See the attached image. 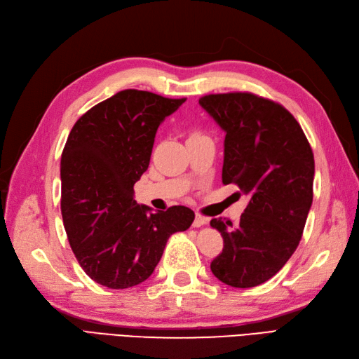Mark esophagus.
<instances>
[{"label":"esophagus","mask_w":359,"mask_h":359,"mask_svg":"<svg viewBox=\"0 0 359 359\" xmlns=\"http://www.w3.org/2000/svg\"><path fill=\"white\" fill-rule=\"evenodd\" d=\"M206 223H208V219H206V217H203V215H201V214H196V217H194L193 226H194V227H201V226H203V224H206Z\"/></svg>","instance_id":"1"}]
</instances>
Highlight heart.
Returning a JSON list of instances; mask_svg holds the SVG:
<instances>
[{
  "label": "heart",
  "mask_w": 359,
  "mask_h": 359,
  "mask_svg": "<svg viewBox=\"0 0 359 359\" xmlns=\"http://www.w3.org/2000/svg\"><path fill=\"white\" fill-rule=\"evenodd\" d=\"M194 135H198V133H194Z\"/></svg>",
  "instance_id": "b5f03b06"
}]
</instances>
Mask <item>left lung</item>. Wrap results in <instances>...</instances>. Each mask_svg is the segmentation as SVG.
Here are the masks:
<instances>
[{
  "mask_svg": "<svg viewBox=\"0 0 359 359\" xmlns=\"http://www.w3.org/2000/svg\"><path fill=\"white\" fill-rule=\"evenodd\" d=\"M224 132L223 184L250 198L240 222L212 219L223 252L212 274L232 287L265 283L295 252L313 202L314 157L293 115L253 93L208 94L199 99ZM234 227L231 231L226 227Z\"/></svg>",
  "mask_w": 359,
  "mask_h": 359,
  "instance_id": "obj_1",
  "label": "left lung"
}]
</instances>
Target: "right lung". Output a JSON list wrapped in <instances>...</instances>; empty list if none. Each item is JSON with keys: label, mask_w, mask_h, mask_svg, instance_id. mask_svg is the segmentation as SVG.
Here are the masks:
<instances>
[{"label": "right lung", "mask_w": 359, "mask_h": 359, "mask_svg": "<svg viewBox=\"0 0 359 359\" xmlns=\"http://www.w3.org/2000/svg\"><path fill=\"white\" fill-rule=\"evenodd\" d=\"M186 99L123 90L86 111L61 156V214L73 253L91 280L109 289L145 281L169 236L189 229L194 212L175 205L148 214L133 199L163 119Z\"/></svg>", "instance_id": "right-lung-1"}]
</instances>
